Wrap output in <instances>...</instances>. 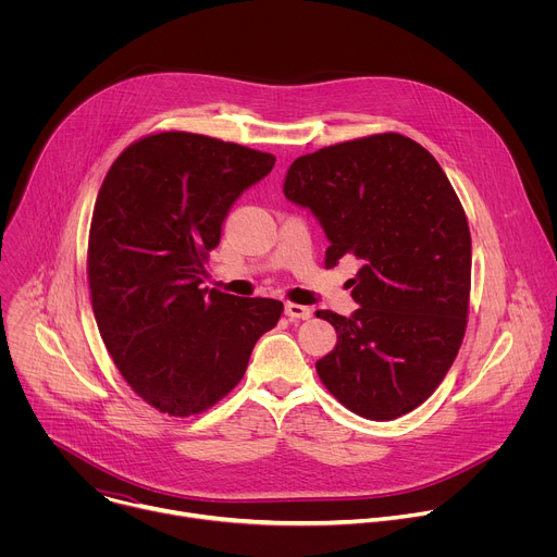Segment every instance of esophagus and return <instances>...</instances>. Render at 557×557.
I'll return each instance as SVG.
<instances>
[{"mask_svg":"<svg viewBox=\"0 0 557 557\" xmlns=\"http://www.w3.org/2000/svg\"><path fill=\"white\" fill-rule=\"evenodd\" d=\"M284 312L290 322H299V320H308L310 317V308L308 306H301V304H286L284 306Z\"/></svg>","mask_w":557,"mask_h":557,"instance_id":"obj_1","label":"esophagus"}]
</instances>
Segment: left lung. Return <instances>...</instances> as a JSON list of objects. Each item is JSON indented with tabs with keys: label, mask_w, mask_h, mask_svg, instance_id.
<instances>
[{
	"label": "left lung",
	"mask_w": 557,
	"mask_h": 557,
	"mask_svg": "<svg viewBox=\"0 0 557 557\" xmlns=\"http://www.w3.org/2000/svg\"><path fill=\"white\" fill-rule=\"evenodd\" d=\"M284 196L326 231V267L361 262L350 314L317 310L337 346L314 363L335 399L370 421L419 408L451 368L467 329L471 235L436 158L417 140L372 134L299 156Z\"/></svg>",
	"instance_id": "8db88e82"
}]
</instances>
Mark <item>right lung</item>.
<instances>
[{"label": "right lung", "mask_w": 557, "mask_h": 557, "mask_svg": "<svg viewBox=\"0 0 557 557\" xmlns=\"http://www.w3.org/2000/svg\"><path fill=\"white\" fill-rule=\"evenodd\" d=\"M275 156L191 132L134 140L99 189L88 282L103 344L145 404L209 410L240 383L284 304L200 288L222 222Z\"/></svg>", "instance_id": "add662e5"}]
</instances>
